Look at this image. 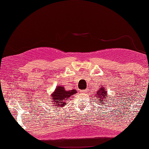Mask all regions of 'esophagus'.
Masks as SVG:
<instances>
[{"mask_svg": "<svg viewBox=\"0 0 149 149\" xmlns=\"http://www.w3.org/2000/svg\"><path fill=\"white\" fill-rule=\"evenodd\" d=\"M87 91H88V90H87V89H85V90H81V92H82V93H86Z\"/></svg>", "mask_w": 149, "mask_h": 149, "instance_id": "34e87169", "label": "esophagus"}]
</instances>
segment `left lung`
Wrapping results in <instances>:
<instances>
[{
    "label": "left lung",
    "instance_id": "left-lung-1",
    "mask_svg": "<svg viewBox=\"0 0 149 149\" xmlns=\"http://www.w3.org/2000/svg\"><path fill=\"white\" fill-rule=\"evenodd\" d=\"M103 84H102L101 86L100 87V88L97 90V92H96V94L95 96H96L97 97V103H99V102H100V104L101 106H104L106 103V100H108V97L107 96H110L108 95L107 91L105 89V86H103Z\"/></svg>",
    "mask_w": 149,
    "mask_h": 149
}]
</instances>
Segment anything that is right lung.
I'll return each instance as SVG.
<instances>
[{
    "label": "right lung",
    "instance_id": "1",
    "mask_svg": "<svg viewBox=\"0 0 149 149\" xmlns=\"http://www.w3.org/2000/svg\"><path fill=\"white\" fill-rule=\"evenodd\" d=\"M77 93V90L73 89L71 90H66L63 86H57L54 92L52 93V101L54 103V106L60 107L63 108L66 104L67 100H69L72 95ZM57 109V108H56Z\"/></svg>",
    "mask_w": 149,
    "mask_h": 149
}]
</instances>
